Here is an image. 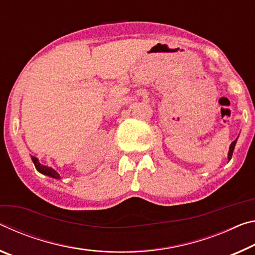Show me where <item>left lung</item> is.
Here are the masks:
<instances>
[{"label": "left lung", "mask_w": 255, "mask_h": 255, "mask_svg": "<svg viewBox=\"0 0 255 255\" xmlns=\"http://www.w3.org/2000/svg\"><path fill=\"white\" fill-rule=\"evenodd\" d=\"M236 141H237V139H236V140H234L233 142H232V144H231V147H229V151H228V160H231V158H232V156H233V151H234V148H235Z\"/></svg>", "instance_id": "obj_1"}]
</instances>
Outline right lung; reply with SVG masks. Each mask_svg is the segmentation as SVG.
I'll list each match as a JSON object with an SVG mask.
<instances>
[{
	"instance_id": "1",
	"label": "right lung",
	"mask_w": 255,
	"mask_h": 255,
	"mask_svg": "<svg viewBox=\"0 0 255 255\" xmlns=\"http://www.w3.org/2000/svg\"><path fill=\"white\" fill-rule=\"evenodd\" d=\"M31 159L33 161V165H35V167H36V169L38 170L39 173L44 174V175H47V176L53 177V178H56V179H60L61 178V176H60V175H58V173L56 172V170H54L53 168H51V167L41 165L40 162L38 161V158L31 156Z\"/></svg>"
}]
</instances>
